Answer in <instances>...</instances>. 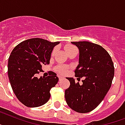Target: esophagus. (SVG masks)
Returning <instances> with one entry per match:
<instances>
[{
  "label": "esophagus",
  "instance_id": "esophagus-1",
  "mask_svg": "<svg viewBox=\"0 0 125 125\" xmlns=\"http://www.w3.org/2000/svg\"><path fill=\"white\" fill-rule=\"evenodd\" d=\"M59 80H62V79H63V77H61V76H59Z\"/></svg>",
  "mask_w": 125,
  "mask_h": 125
}]
</instances>
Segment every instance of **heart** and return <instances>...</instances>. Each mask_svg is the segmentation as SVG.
I'll return each instance as SVG.
<instances>
[{
	"instance_id": "b5f03b06",
	"label": "heart",
	"mask_w": 125,
	"mask_h": 125,
	"mask_svg": "<svg viewBox=\"0 0 125 125\" xmlns=\"http://www.w3.org/2000/svg\"><path fill=\"white\" fill-rule=\"evenodd\" d=\"M64 49L65 50H66V52L67 53H69L70 52H71L77 50L76 47L73 46V45H66V46H64ZM55 52V49H54V50L52 51V55H54ZM68 67L63 66H59L57 67V70L59 73H66L68 72Z\"/></svg>"
}]
</instances>
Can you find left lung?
Returning a JSON list of instances; mask_svg holds the SVG:
<instances>
[{
  "instance_id": "obj_1",
  "label": "left lung",
  "mask_w": 125,
  "mask_h": 125,
  "mask_svg": "<svg viewBox=\"0 0 125 125\" xmlns=\"http://www.w3.org/2000/svg\"><path fill=\"white\" fill-rule=\"evenodd\" d=\"M79 50L75 77L85 79L82 84L66 78L70 85L65 91L68 105L79 113L92 111L104 100L114 75V64L109 53L100 45L89 42H72ZM78 79V78H77Z\"/></svg>"
}]
</instances>
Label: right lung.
I'll return each instance as SVG.
<instances>
[{"mask_svg": "<svg viewBox=\"0 0 125 125\" xmlns=\"http://www.w3.org/2000/svg\"><path fill=\"white\" fill-rule=\"evenodd\" d=\"M59 42H50L32 38L21 42L11 52L8 59V77L13 92L28 107H37L50 99V91L58 82L55 73L46 77H37L43 64L50 63L52 52Z\"/></svg>", "mask_w": 125, "mask_h": 125, "instance_id": "add662e5", "label": "right lung"}]
</instances>
